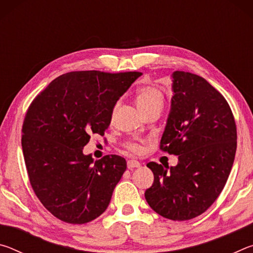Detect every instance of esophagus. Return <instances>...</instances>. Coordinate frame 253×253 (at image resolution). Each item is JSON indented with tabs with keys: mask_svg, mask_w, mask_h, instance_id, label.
<instances>
[{
	"mask_svg": "<svg viewBox=\"0 0 253 253\" xmlns=\"http://www.w3.org/2000/svg\"><path fill=\"white\" fill-rule=\"evenodd\" d=\"M139 166H140V163L136 160H129L127 162L128 169H136V168H139Z\"/></svg>",
	"mask_w": 253,
	"mask_h": 253,
	"instance_id": "34e87169",
	"label": "esophagus"
}]
</instances>
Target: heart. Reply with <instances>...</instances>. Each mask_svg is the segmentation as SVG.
<instances>
[{"instance_id": "b5f03b06", "label": "heart", "mask_w": 253, "mask_h": 253, "mask_svg": "<svg viewBox=\"0 0 253 253\" xmlns=\"http://www.w3.org/2000/svg\"><path fill=\"white\" fill-rule=\"evenodd\" d=\"M136 104L138 106V108L142 110V113L145 114L146 111L151 110L156 107H163V102H164V97L163 93L158 90L157 88L152 87V85H144L137 89L136 91ZM115 109H113L111 116H114ZM125 147L132 153H140L142 152V146L138 143L134 142V140H128L125 143Z\"/></svg>"}]
</instances>
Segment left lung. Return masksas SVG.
I'll return each mask as SVG.
<instances>
[{"label": "left lung", "instance_id": "8db88e82", "mask_svg": "<svg viewBox=\"0 0 253 253\" xmlns=\"http://www.w3.org/2000/svg\"><path fill=\"white\" fill-rule=\"evenodd\" d=\"M170 113L161 149L178 156L176 166L149 162L153 185L145 199L173 221L201 215L223 190L237 151V126L228 101L198 75L175 71Z\"/></svg>", "mask_w": 253, "mask_h": 253}]
</instances>
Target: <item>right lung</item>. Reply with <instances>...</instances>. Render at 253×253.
<instances>
[{"instance_id": "obj_1", "label": "right lung", "mask_w": 253, "mask_h": 253, "mask_svg": "<svg viewBox=\"0 0 253 253\" xmlns=\"http://www.w3.org/2000/svg\"><path fill=\"white\" fill-rule=\"evenodd\" d=\"M142 72L72 71L34 98L22 125V151L37 198L59 220L84 224L106 211L126 160L93 162L83 148L104 136L117 100Z\"/></svg>"}]
</instances>
